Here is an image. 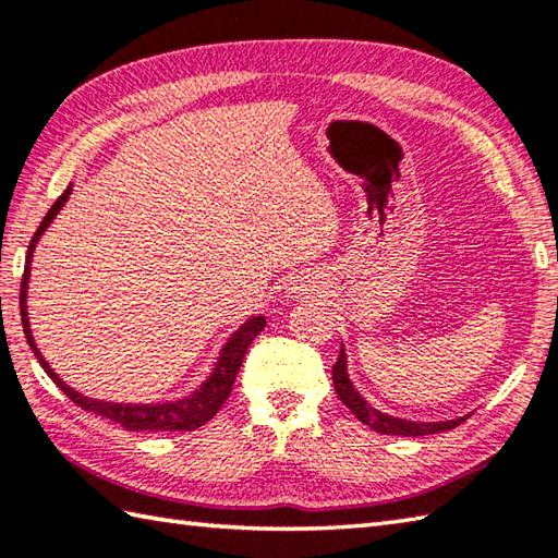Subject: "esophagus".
<instances>
[{
  "instance_id": "34e87169",
  "label": "esophagus",
  "mask_w": 558,
  "mask_h": 558,
  "mask_svg": "<svg viewBox=\"0 0 558 558\" xmlns=\"http://www.w3.org/2000/svg\"><path fill=\"white\" fill-rule=\"evenodd\" d=\"M307 286H304V282H292V286L288 288V292H290V298H302V294H307Z\"/></svg>"
}]
</instances>
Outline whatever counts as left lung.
Listing matches in <instances>:
<instances>
[{
  "label": "left lung",
  "mask_w": 558,
  "mask_h": 558,
  "mask_svg": "<svg viewBox=\"0 0 558 558\" xmlns=\"http://www.w3.org/2000/svg\"><path fill=\"white\" fill-rule=\"evenodd\" d=\"M333 387L336 395L341 399L348 409L355 413L357 421H363L369 425L375 433L381 435H401V438H421V435H433V433H442V430H452L457 425L464 423V418H454V421H438V423H421V421H407V418H395L387 416L377 409L369 407V403L357 395L353 381L348 379V369H345V351L341 345V355H338L336 365H333Z\"/></svg>",
  "instance_id": "1"
}]
</instances>
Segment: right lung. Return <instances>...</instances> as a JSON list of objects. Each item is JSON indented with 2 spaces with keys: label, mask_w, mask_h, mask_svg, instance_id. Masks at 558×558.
Returning <instances> with one entry per match:
<instances>
[{
  "label": "right lung",
  "mask_w": 558,
  "mask_h": 558,
  "mask_svg": "<svg viewBox=\"0 0 558 558\" xmlns=\"http://www.w3.org/2000/svg\"><path fill=\"white\" fill-rule=\"evenodd\" d=\"M70 191L72 189L64 191L60 198L52 203L48 215L43 217L40 227L36 229V234H33L31 244H28L24 278H21V298H19L21 324H24V333H26V341L31 345L33 355L38 357L40 367L46 369L48 377L76 403V407L84 409V411H92V413H96V416H104V418L113 421L118 425H123L125 430L161 433V430H195V428H201V425L210 421L215 413L220 411L222 403L227 401L251 341H254V338L260 331H264L266 316H254V319H248L246 324L239 326V331L232 333V338H229L227 345L222 348L220 357H217V365L213 369V375L203 381L201 389H195L191 397H185L181 401H171V403H111V401H96V399H89V397H82L80 391H74L72 387L64 385V381L52 373V367L46 363V357L40 355L38 345L33 343L31 326H28V312H26V290H28V272H31L33 248H36L40 234L46 232L48 225L54 220V215L60 213V207L64 205V201L70 198Z\"/></svg>",
  "instance_id": "right-lung-1"
}]
</instances>
